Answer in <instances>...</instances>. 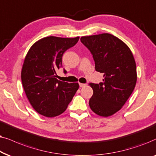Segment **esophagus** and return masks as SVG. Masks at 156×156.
Returning <instances> with one entry per match:
<instances>
[{"label":"esophagus","mask_w":156,"mask_h":156,"mask_svg":"<svg viewBox=\"0 0 156 156\" xmlns=\"http://www.w3.org/2000/svg\"><path fill=\"white\" fill-rule=\"evenodd\" d=\"M79 86H80V88H83V87H85L86 86V84H85V83H79Z\"/></svg>","instance_id":"obj_1"}]
</instances>
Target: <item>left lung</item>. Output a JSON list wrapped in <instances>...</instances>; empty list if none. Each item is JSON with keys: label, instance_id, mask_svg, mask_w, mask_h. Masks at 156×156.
Instances as JSON below:
<instances>
[{"label": "left lung", "instance_id": "8db88e82", "mask_svg": "<svg viewBox=\"0 0 156 156\" xmlns=\"http://www.w3.org/2000/svg\"><path fill=\"white\" fill-rule=\"evenodd\" d=\"M80 41L93 55L95 70L103 73V82L89 84L93 90L89 105L97 115L111 116L122 108L136 86L133 55L125 43L109 33L83 36Z\"/></svg>", "mask_w": 156, "mask_h": 156}]
</instances>
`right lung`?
Masks as SVG:
<instances>
[{
    "label": "right lung",
    "mask_w": 156,
    "mask_h": 156,
    "mask_svg": "<svg viewBox=\"0 0 156 156\" xmlns=\"http://www.w3.org/2000/svg\"><path fill=\"white\" fill-rule=\"evenodd\" d=\"M78 40L79 37L48 36L29 49L21 70L22 84L29 102L41 115L50 118L61 115L79 88L78 83L58 80L55 73L62 66L63 53Z\"/></svg>",
    "instance_id": "add662e5"
}]
</instances>
